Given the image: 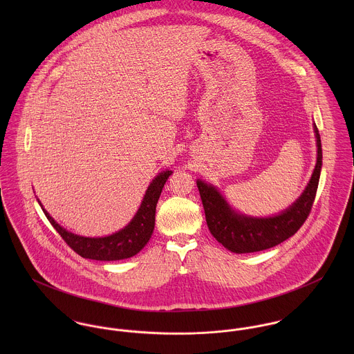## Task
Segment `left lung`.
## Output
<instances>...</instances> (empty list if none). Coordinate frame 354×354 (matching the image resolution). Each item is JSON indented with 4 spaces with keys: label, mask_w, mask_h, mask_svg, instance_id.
<instances>
[{
    "label": "left lung",
    "mask_w": 354,
    "mask_h": 354,
    "mask_svg": "<svg viewBox=\"0 0 354 354\" xmlns=\"http://www.w3.org/2000/svg\"><path fill=\"white\" fill-rule=\"evenodd\" d=\"M317 156L313 173L300 198L282 212L272 216H251L240 214L226 202L211 184L198 180L207 226L211 234L226 250L234 253L259 252L272 248L292 237L303 226L316 196L322 170V142L313 125Z\"/></svg>",
    "instance_id": "obj_1"
}]
</instances>
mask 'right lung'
I'll use <instances>...</instances> for the list:
<instances>
[{
    "mask_svg": "<svg viewBox=\"0 0 354 354\" xmlns=\"http://www.w3.org/2000/svg\"><path fill=\"white\" fill-rule=\"evenodd\" d=\"M171 173V170L158 173V176H155L151 184L149 185L142 204L131 222L121 230L104 237H84L68 232L51 218L50 214L44 208L42 203L39 201L38 203L50 221L53 227L58 232L64 241L82 257L101 261L128 259L140 252L150 241L155 226L156 203L166 180Z\"/></svg>",
    "mask_w": 354,
    "mask_h": 354,
    "instance_id": "right-lung-1",
    "label": "right lung"
}]
</instances>
